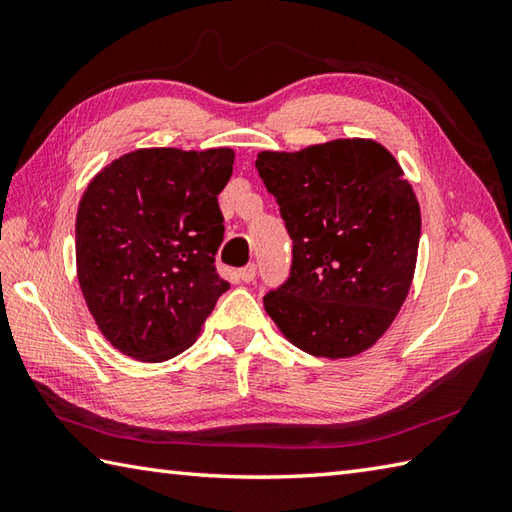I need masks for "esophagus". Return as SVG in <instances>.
<instances>
[{"mask_svg":"<svg viewBox=\"0 0 512 512\" xmlns=\"http://www.w3.org/2000/svg\"><path fill=\"white\" fill-rule=\"evenodd\" d=\"M255 275H257V266L255 264H248L246 268H242L237 273V277L244 281V284H250V281H255Z\"/></svg>","mask_w":512,"mask_h":512,"instance_id":"1","label":"esophagus"}]
</instances>
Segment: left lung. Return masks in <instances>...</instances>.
<instances>
[{"instance_id": "1", "label": "left lung", "mask_w": 512, "mask_h": 512, "mask_svg": "<svg viewBox=\"0 0 512 512\" xmlns=\"http://www.w3.org/2000/svg\"><path fill=\"white\" fill-rule=\"evenodd\" d=\"M255 167L292 239L290 277L264 308L319 358L369 350L398 317L418 262L420 204L398 160L372 138L259 151Z\"/></svg>"}]
</instances>
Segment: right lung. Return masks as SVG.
<instances>
[{"instance_id":"1","label":"right lung","mask_w":512,"mask_h":512,"mask_svg":"<svg viewBox=\"0 0 512 512\" xmlns=\"http://www.w3.org/2000/svg\"><path fill=\"white\" fill-rule=\"evenodd\" d=\"M228 147L136 149L90 180L76 211V277L118 352L162 363L198 339L228 290L215 270L224 239L217 195Z\"/></svg>"}]
</instances>
